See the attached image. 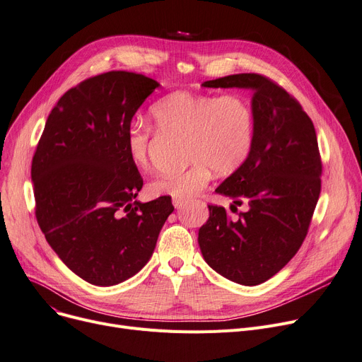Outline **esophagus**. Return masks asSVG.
Wrapping results in <instances>:
<instances>
[{"mask_svg": "<svg viewBox=\"0 0 362 362\" xmlns=\"http://www.w3.org/2000/svg\"><path fill=\"white\" fill-rule=\"evenodd\" d=\"M173 205H175V208H182V206H185L186 205V201H182V199H173Z\"/></svg>", "mask_w": 362, "mask_h": 362, "instance_id": "1", "label": "esophagus"}]
</instances>
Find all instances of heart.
I'll list each match as a JSON object with an SVG mask.
<instances>
[{
    "label": "heart",
    "mask_w": 362,
    "mask_h": 362,
    "mask_svg": "<svg viewBox=\"0 0 362 362\" xmlns=\"http://www.w3.org/2000/svg\"><path fill=\"white\" fill-rule=\"evenodd\" d=\"M151 119L161 133L185 136L186 160L191 165L161 173L148 189L154 197L186 201L201 194L213 170L227 175L238 170L252 149L255 119L250 103L238 95L171 92L151 107ZM151 127L133 123L126 132V149L133 165L148 163Z\"/></svg>",
    "instance_id": "b5f03b06"
}]
</instances>
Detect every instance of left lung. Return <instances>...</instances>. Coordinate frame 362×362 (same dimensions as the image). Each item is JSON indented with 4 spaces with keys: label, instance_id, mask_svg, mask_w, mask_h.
Returning <instances> with one entry per match:
<instances>
[{
    "label": "left lung",
    "instance_id": "obj_1",
    "mask_svg": "<svg viewBox=\"0 0 362 362\" xmlns=\"http://www.w3.org/2000/svg\"><path fill=\"white\" fill-rule=\"evenodd\" d=\"M254 92L252 149L216 192L248 210L232 220L208 205L198 243L205 262L223 277L257 286L279 273L307 236L321 191V160L311 119L291 95L261 74L239 73L202 83Z\"/></svg>",
    "mask_w": 362,
    "mask_h": 362
}]
</instances>
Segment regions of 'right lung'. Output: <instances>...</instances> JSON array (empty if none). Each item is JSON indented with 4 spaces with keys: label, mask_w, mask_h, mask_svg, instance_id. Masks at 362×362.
<instances>
[{
    "label": "right lung",
    "mask_w": 362,
    "mask_h": 362,
    "mask_svg": "<svg viewBox=\"0 0 362 362\" xmlns=\"http://www.w3.org/2000/svg\"><path fill=\"white\" fill-rule=\"evenodd\" d=\"M160 83L108 71L69 89L51 110L32 160L35 214L67 267L95 286H114L145 267L170 197L136 201L144 180L126 149L133 116Z\"/></svg>",
    "instance_id": "add662e5"
}]
</instances>
